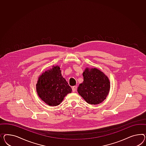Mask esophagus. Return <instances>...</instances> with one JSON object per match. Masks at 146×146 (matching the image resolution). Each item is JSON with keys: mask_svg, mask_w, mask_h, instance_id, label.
Wrapping results in <instances>:
<instances>
[{"mask_svg": "<svg viewBox=\"0 0 146 146\" xmlns=\"http://www.w3.org/2000/svg\"><path fill=\"white\" fill-rule=\"evenodd\" d=\"M76 89H77V87L76 86H73V87H72V91H73V92H75L76 90Z\"/></svg>", "mask_w": 146, "mask_h": 146, "instance_id": "obj_1", "label": "esophagus"}]
</instances>
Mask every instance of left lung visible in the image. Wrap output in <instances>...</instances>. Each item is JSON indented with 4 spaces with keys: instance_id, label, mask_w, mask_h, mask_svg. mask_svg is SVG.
Wrapping results in <instances>:
<instances>
[{
    "instance_id": "8db88e82",
    "label": "left lung",
    "mask_w": 146,
    "mask_h": 146,
    "mask_svg": "<svg viewBox=\"0 0 146 146\" xmlns=\"http://www.w3.org/2000/svg\"><path fill=\"white\" fill-rule=\"evenodd\" d=\"M83 83L78 92L84 100L91 105H97L106 99L110 90V79L97 68L86 67L83 73Z\"/></svg>"
}]
</instances>
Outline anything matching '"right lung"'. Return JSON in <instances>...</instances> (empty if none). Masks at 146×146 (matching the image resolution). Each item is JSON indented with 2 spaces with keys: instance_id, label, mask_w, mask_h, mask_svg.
<instances>
[{
  "instance_id": "add662e5",
  "label": "right lung",
  "mask_w": 146,
  "mask_h": 146,
  "mask_svg": "<svg viewBox=\"0 0 146 146\" xmlns=\"http://www.w3.org/2000/svg\"><path fill=\"white\" fill-rule=\"evenodd\" d=\"M37 94L50 106L59 105L64 97L72 92V88L62 75L58 65L53 66L40 75L36 84Z\"/></svg>"
}]
</instances>
